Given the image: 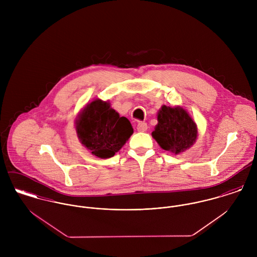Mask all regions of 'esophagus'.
<instances>
[{"instance_id": "obj_1", "label": "esophagus", "mask_w": 257, "mask_h": 257, "mask_svg": "<svg viewBox=\"0 0 257 257\" xmlns=\"http://www.w3.org/2000/svg\"><path fill=\"white\" fill-rule=\"evenodd\" d=\"M137 130H138V132H141V133L147 132V123H146V122H139L138 126H137Z\"/></svg>"}]
</instances>
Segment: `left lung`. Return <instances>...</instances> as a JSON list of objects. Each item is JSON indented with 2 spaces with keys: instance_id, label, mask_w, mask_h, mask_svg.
I'll return each mask as SVG.
<instances>
[{
  "instance_id": "left-lung-1",
  "label": "left lung",
  "mask_w": 257,
  "mask_h": 257,
  "mask_svg": "<svg viewBox=\"0 0 257 257\" xmlns=\"http://www.w3.org/2000/svg\"><path fill=\"white\" fill-rule=\"evenodd\" d=\"M157 121L151 136L162 149L177 155L196 143L197 123L181 106L163 105L157 112Z\"/></svg>"
}]
</instances>
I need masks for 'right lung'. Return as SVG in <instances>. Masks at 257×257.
<instances>
[{"label": "right lung", "mask_w": 257, "mask_h": 257, "mask_svg": "<svg viewBox=\"0 0 257 257\" xmlns=\"http://www.w3.org/2000/svg\"><path fill=\"white\" fill-rule=\"evenodd\" d=\"M75 130L82 146L102 159L112 157L134 134L131 121L101 99L86 104L77 115Z\"/></svg>", "instance_id": "obj_1"}]
</instances>
